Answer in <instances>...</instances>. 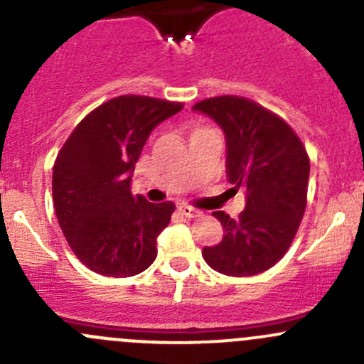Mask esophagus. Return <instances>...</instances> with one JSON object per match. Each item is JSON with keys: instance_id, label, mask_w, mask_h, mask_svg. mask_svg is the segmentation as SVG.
<instances>
[{"instance_id": "1", "label": "esophagus", "mask_w": 364, "mask_h": 364, "mask_svg": "<svg viewBox=\"0 0 364 364\" xmlns=\"http://www.w3.org/2000/svg\"><path fill=\"white\" fill-rule=\"evenodd\" d=\"M179 213H181V215H185L186 218H197V216H200L199 209H193L186 204L179 205Z\"/></svg>"}]
</instances>
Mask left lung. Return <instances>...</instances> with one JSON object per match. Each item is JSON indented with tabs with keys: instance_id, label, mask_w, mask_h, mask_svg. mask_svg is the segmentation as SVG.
Segmentation results:
<instances>
[{
	"instance_id": "obj_1",
	"label": "left lung",
	"mask_w": 364,
	"mask_h": 364,
	"mask_svg": "<svg viewBox=\"0 0 364 364\" xmlns=\"http://www.w3.org/2000/svg\"><path fill=\"white\" fill-rule=\"evenodd\" d=\"M193 111L223 130L227 178L247 199L236 220L213 213L223 240L204 247V260L229 277L262 273L285 255L299 229L310 176L306 149L284 119L247 98H209Z\"/></svg>"
}]
</instances>
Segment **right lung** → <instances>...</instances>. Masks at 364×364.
Masks as SVG:
<instances>
[{"label": "right lung", "mask_w": 364, "mask_h": 364, "mask_svg": "<svg viewBox=\"0 0 364 364\" xmlns=\"http://www.w3.org/2000/svg\"><path fill=\"white\" fill-rule=\"evenodd\" d=\"M181 109L151 97L112 98L87 114L58 153V222L77 259L95 273L134 277L156 259V237L174 204L132 196V176L151 132Z\"/></svg>", "instance_id": "obj_1"}]
</instances>
